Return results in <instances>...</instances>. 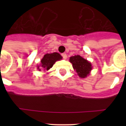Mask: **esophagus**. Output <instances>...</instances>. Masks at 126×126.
<instances>
[{"instance_id": "34e87169", "label": "esophagus", "mask_w": 126, "mask_h": 126, "mask_svg": "<svg viewBox=\"0 0 126 126\" xmlns=\"http://www.w3.org/2000/svg\"><path fill=\"white\" fill-rule=\"evenodd\" d=\"M61 55H62V57H63V58L64 59H67V54H66V53H62V54H61Z\"/></svg>"}]
</instances>
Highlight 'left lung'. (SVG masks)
<instances>
[{
	"label": "left lung",
	"instance_id": "left-lung-1",
	"mask_svg": "<svg viewBox=\"0 0 126 126\" xmlns=\"http://www.w3.org/2000/svg\"><path fill=\"white\" fill-rule=\"evenodd\" d=\"M70 62L73 64V69L81 78H86L92 69L91 63L79 55L70 57Z\"/></svg>",
	"mask_w": 126,
	"mask_h": 126
}]
</instances>
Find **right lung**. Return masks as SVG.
Instances as JSON below:
<instances>
[{"mask_svg": "<svg viewBox=\"0 0 126 126\" xmlns=\"http://www.w3.org/2000/svg\"><path fill=\"white\" fill-rule=\"evenodd\" d=\"M62 59L61 55L58 53H47L44 55V57L41 60V67H42L44 70H49L52 67L53 64L56 62V61L60 60ZM39 69V67H38ZM40 71V69H39Z\"/></svg>", "mask_w": 126, "mask_h": 126, "instance_id": "add662e5", "label": "right lung"}]
</instances>
